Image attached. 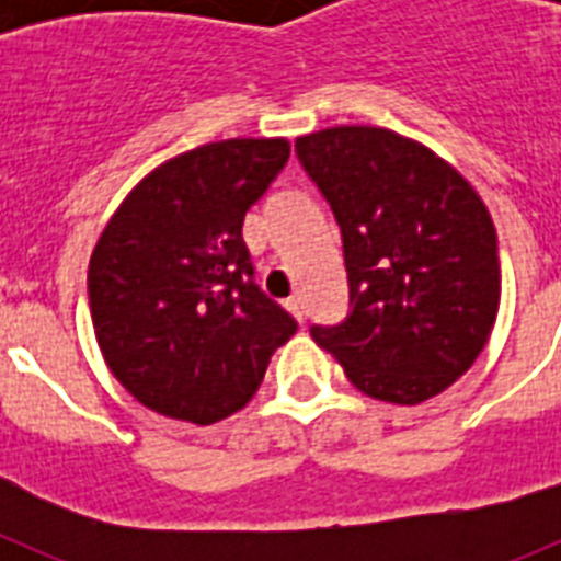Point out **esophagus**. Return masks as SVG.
Segmentation results:
<instances>
[{"label": "esophagus", "instance_id": "esophagus-1", "mask_svg": "<svg viewBox=\"0 0 561 561\" xmlns=\"http://www.w3.org/2000/svg\"><path fill=\"white\" fill-rule=\"evenodd\" d=\"M286 309L291 311V314H295V320L297 323H304V317H306V311H304V300H300V297H289V300H286Z\"/></svg>", "mask_w": 561, "mask_h": 561}]
</instances>
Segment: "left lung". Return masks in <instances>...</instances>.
I'll return each mask as SVG.
<instances>
[{
  "label": "left lung",
  "mask_w": 561,
  "mask_h": 561,
  "mask_svg": "<svg viewBox=\"0 0 561 561\" xmlns=\"http://www.w3.org/2000/svg\"><path fill=\"white\" fill-rule=\"evenodd\" d=\"M297 160L342 232L348 317L311 325L356 390L393 404L444 393L485 348L500 309L497 232L469 182L390 128L297 137Z\"/></svg>",
  "instance_id": "8db88e82"
}]
</instances>
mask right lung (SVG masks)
<instances>
[{
    "instance_id": "right-lung-1",
    "label": "right lung",
    "mask_w": 561,
    "mask_h": 561,
    "mask_svg": "<svg viewBox=\"0 0 561 561\" xmlns=\"http://www.w3.org/2000/svg\"><path fill=\"white\" fill-rule=\"evenodd\" d=\"M289 160L284 137L207 142L134 185L89 257V311L114 379L153 413H238L297 331L257 289L241 227Z\"/></svg>"
}]
</instances>
